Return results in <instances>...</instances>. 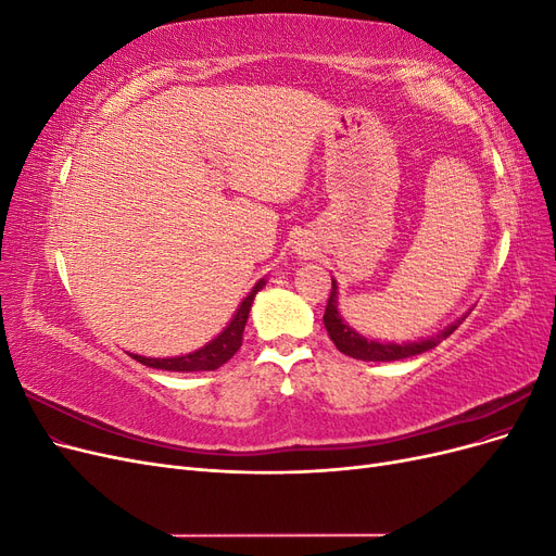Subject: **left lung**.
<instances>
[{
	"label": "left lung",
	"instance_id": "obj_1",
	"mask_svg": "<svg viewBox=\"0 0 556 556\" xmlns=\"http://www.w3.org/2000/svg\"><path fill=\"white\" fill-rule=\"evenodd\" d=\"M336 294H339V285H336V280L331 278V294H329L327 308H325L327 333H329V339L333 341V345L339 348L343 355L362 359V362H396V359L422 355V352H427V350L439 345L441 341H445L447 336L454 329H457L462 325V319H464V317H459L457 323H452L443 331L431 336V339H422V341H415V343H380V341L366 339V336L357 333L355 329H350L345 325V319L339 313V301H336Z\"/></svg>",
	"mask_w": 556,
	"mask_h": 556
}]
</instances>
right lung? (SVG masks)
Segmentation results:
<instances>
[{"label":"right lung","instance_id":"right-lung-1","mask_svg":"<svg viewBox=\"0 0 556 556\" xmlns=\"http://www.w3.org/2000/svg\"><path fill=\"white\" fill-rule=\"evenodd\" d=\"M264 288V278L250 290V294L241 301V306L233 313L231 323L225 327V331H220L215 336L211 343H206L204 348H199L190 355L182 357H166V359H155V357H141V355H131L137 362H141L143 366L150 368H162V371H180V374H192V371H215L223 364H227L237 350L243 343V329L248 323V313L252 306V299Z\"/></svg>","mask_w":556,"mask_h":556}]
</instances>
